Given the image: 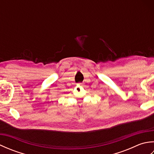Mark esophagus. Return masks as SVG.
<instances>
[{
	"label": "esophagus",
	"instance_id": "34e87169",
	"mask_svg": "<svg viewBox=\"0 0 154 154\" xmlns=\"http://www.w3.org/2000/svg\"><path fill=\"white\" fill-rule=\"evenodd\" d=\"M79 85H83V83H79Z\"/></svg>",
	"mask_w": 154,
	"mask_h": 154
}]
</instances>
